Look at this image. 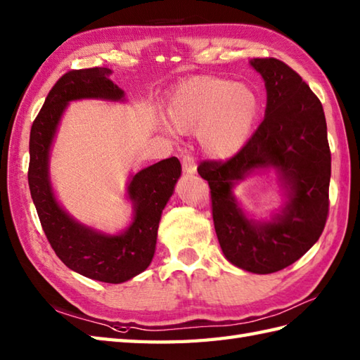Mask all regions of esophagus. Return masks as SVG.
<instances>
[{"mask_svg": "<svg viewBox=\"0 0 360 360\" xmlns=\"http://www.w3.org/2000/svg\"><path fill=\"white\" fill-rule=\"evenodd\" d=\"M181 166H183V171H185L186 174H195V171H197V165L194 162V158L191 155H183Z\"/></svg>", "mask_w": 360, "mask_h": 360, "instance_id": "34e87169", "label": "esophagus"}]
</instances>
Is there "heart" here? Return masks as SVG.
Here are the masks:
<instances>
[{
  "mask_svg": "<svg viewBox=\"0 0 360 360\" xmlns=\"http://www.w3.org/2000/svg\"><path fill=\"white\" fill-rule=\"evenodd\" d=\"M259 112L260 98L252 87L228 78L197 77L174 91L166 115L175 132H197L203 153L229 158L250 140Z\"/></svg>",
  "mask_w": 360,
  "mask_h": 360,
  "instance_id": "b5f03b06",
  "label": "heart"
}]
</instances>
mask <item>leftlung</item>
I'll list each match as a JSON object with an SVG mask.
<instances>
[{
    "mask_svg": "<svg viewBox=\"0 0 360 360\" xmlns=\"http://www.w3.org/2000/svg\"><path fill=\"white\" fill-rule=\"evenodd\" d=\"M250 65L265 82V118L234 157L206 160L197 171L211 189L214 228L225 257L250 273L271 274L299 260L322 234L331 153L322 103L297 72L277 58H252ZM269 169L276 171L287 202L269 222L248 219L232 188Z\"/></svg>",
    "mask_w": 360,
    "mask_h": 360,
    "instance_id": "obj_1",
    "label": "left lung"
}]
</instances>
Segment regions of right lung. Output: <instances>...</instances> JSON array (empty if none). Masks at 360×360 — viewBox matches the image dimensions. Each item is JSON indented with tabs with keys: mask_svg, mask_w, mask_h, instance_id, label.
<instances>
[{
	"mask_svg": "<svg viewBox=\"0 0 360 360\" xmlns=\"http://www.w3.org/2000/svg\"><path fill=\"white\" fill-rule=\"evenodd\" d=\"M112 70H69L47 94L30 129L29 188L39 221L52 250L75 273L105 283H123L153 262L157 231L165 206L181 174L177 157L148 166L127 183L134 219L120 234H103L84 226L63 210L49 177V154L60 120L70 101L97 98L124 101V91L109 79Z\"/></svg>",
	"mask_w": 360,
	"mask_h": 360,
	"instance_id": "obj_1",
	"label": "right lung"
}]
</instances>
